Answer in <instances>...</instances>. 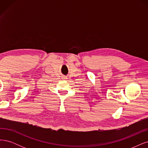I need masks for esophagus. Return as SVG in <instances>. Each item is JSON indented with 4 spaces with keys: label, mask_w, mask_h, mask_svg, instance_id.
<instances>
[{
    "label": "esophagus",
    "mask_w": 148,
    "mask_h": 148,
    "mask_svg": "<svg viewBox=\"0 0 148 148\" xmlns=\"http://www.w3.org/2000/svg\"><path fill=\"white\" fill-rule=\"evenodd\" d=\"M63 79H67V77H63Z\"/></svg>",
    "instance_id": "1"
}]
</instances>
